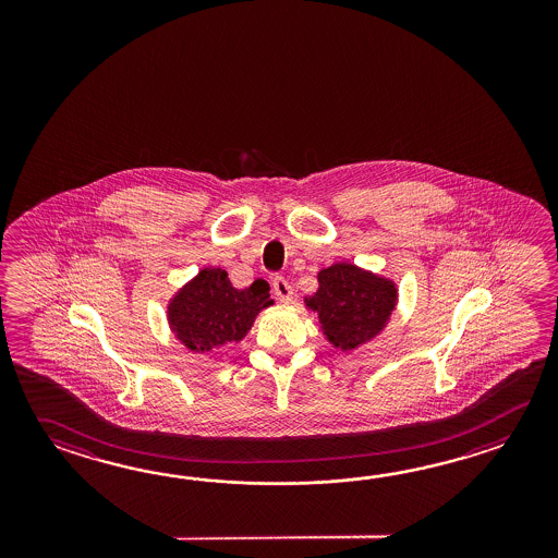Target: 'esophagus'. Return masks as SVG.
<instances>
[{"label": "esophagus", "instance_id": "esophagus-1", "mask_svg": "<svg viewBox=\"0 0 558 558\" xmlns=\"http://www.w3.org/2000/svg\"><path fill=\"white\" fill-rule=\"evenodd\" d=\"M274 293L281 303H291L293 299V287L284 279V277H274Z\"/></svg>", "mask_w": 558, "mask_h": 558}]
</instances>
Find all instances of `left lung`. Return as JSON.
Instances as JSON below:
<instances>
[{
	"label": "left lung",
	"instance_id": "left-lung-1",
	"mask_svg": "<svg viewBox=\"0 0 558 558\" xmlns=\"http://www.w3.org/2000/svg\"><path fill=\"white\" fill-rule=\"evenodd\" d=\"M397 301L395 284L337 263L319 274V291L308 307L319 313L323 331L331 343L351 351L385 327Z\"/></svg>",
	"mask_w": 558,
	"mask_h": 558
}]
</instances>
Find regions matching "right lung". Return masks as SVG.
Segmentation results:
<instances>
[{"instance_id":"1","label":"right lung","mask_w":558,"mask_h":558,"mask_svg":"<svg viewBox=\"0 0 558 558\" xmlns=\"http://www.w3.org/2000/svg\"><path fill=\"white\" fill-rule=\"evenodd\" d=\"M271 303L269 283L263 279L239 291L223 269H203L173 299L169 320L179 339L193 351L219 353L239 343L255 315Z\"/></svg>"}]
</instances>
